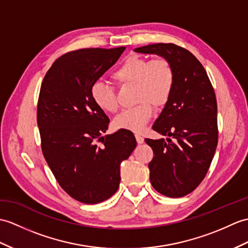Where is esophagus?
<instances>
[{
    "instance_id": "obj_1",
    "label": "esophagus",
    "mask_w": 248,
    "mask_h": 248,
    "mask_svg": "<svg viewBox=\"0 0 248 248\" xmlns=\"http://www.w3.org/2000/svg\"><path fill=\"white\" fill-rule=\"evenodd\" d=\"M135 138H136V141L138 142V143H142L143 142V137L141 136V135H140V134H135Z\"/></svg>"
}]
</instances>
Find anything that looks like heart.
<instances>
[{
    "instance_id": "1",
    "label": "heart",
    "mask_w": 248,
    "mask_h": 248,
    "mask_svg": "<svg viewBox=\"0 0 248 248\" xmlns=\"http://www.w3.org/2000/svg\"><path fill=\"white\" fill-rule=\"evenodd\" d=\"M113 81L119 86L135 84L136 106L124 108L113 120L117 130L140 132L149 122L155 107L166 106L173 94L175 71L166 58H143L131 56L124 59L112 74ZM91 96L98 108L106 113L117 111L116 92L111 86L95 82Z\"/></svg>"
}]
</instances>
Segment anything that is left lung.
Listing matches in <instances>:
<instances>
[{
  "label": "left lung",
  "instance_id": "1",
  "mask_svg": "<svg viewBox=\"0 0 248 248\" xmlns=\"http://www.w3.org/2000/svg\"><path fill=\"white\" fill-rule=\"evenodd\" d=\"M135 51L162 56L175 71L173 94L152 126L172 138L145 141L153 150L149 163L153 188L169 198L185 197L204 180L217 146L214 86L201 62L181 46L155 43Z\"/></svg>",
  "mask_w": 248,
  "mask_h": 248
}]
</instances>
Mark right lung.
<instances>
[{"instance_id": "right-lung-1", "label": "right lung", "mask_w": 248, "mask_h": 248, "mask_svg": "<svg viewBox=\"0 0 248 248\" xmlns=\"http://www.w3.org/2000/svg\"><path fill=\"white\" fill-rule=\"evenodd\" d=\"M124 49L68 51L53 63L40 89L37 123L44 158L61 188L84 204L103 202L117 191L120 164L136 147L129 130L101 136L110 119L91 96L92 85Z\"/></svg>"}]
</instances>
